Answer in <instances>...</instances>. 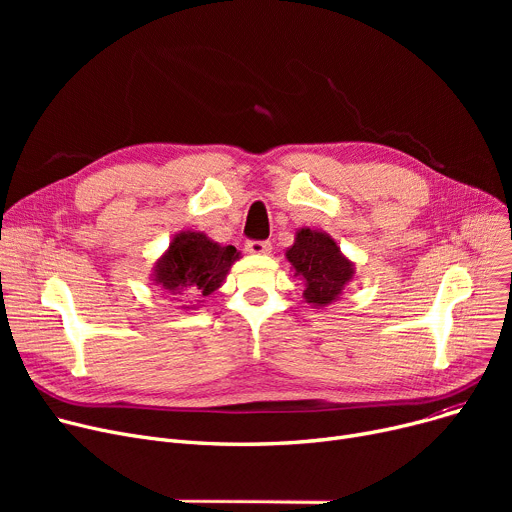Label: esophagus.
I'll use <instances>...</instances> for the list:
<instances>
[{
  "label": "esophagus",
  "instance_id": "34e87169",
  "mask_svg": "<svg viewBox=\"0 0 512 512\" xmlns=\"http://www.w3.org/2000/svg\"><path fill=\"white\" fill-rule=\"evenodd\" d=\"M245 249L251 253V255H270L272 253V245L270 242H263V240H249Z\"/></svg>",
  "mask_w": 512,
  "mask_h": 512
}]
</instances>
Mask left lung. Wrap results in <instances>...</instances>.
I'll list each match as a JSON object with an SVG mask.
<instances>
[{
    "label": "left lung",
    "instance_id": "1",
    "mask_svg": "<svg viewBox=\"0 0 512 512\" xmlns=\"http://www.w3.org/2000/svg\"><path fill=\"white\" fill-rule=\"evenodd\" d=\"M286 259L294 278H299L305 286V303L317 309L336 303L344 288L355 280V263L324 230L299 228L292 247L286 249Z\"/></svg>",
    "mask_w": 512,
    "mask_h": 512
}]
</instances>
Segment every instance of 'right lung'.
I'll list each match as a JSON object with an SVG mask.
<instances>
[{
    "label": "right lung",
    "instance_id": "right-lung-1",
    "mask_svg": "<svg viewBox=\"0 0 512 512\" xmlns=\"http://www.w3.org/2000/svg\"><path fill=\"white\" fill-rule=\"evenodd\" d=\"M238 259L240 251L232 245L224 247L197 230H182L174 234L166 253L155 261L151 282L164 290L170 301L182 303V309H197L224 284ZM186 298L192 301L186 302Z\"/></svg>",
    "mask_w": 512,
    "mask_h": 512
}]
</instances>
